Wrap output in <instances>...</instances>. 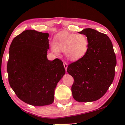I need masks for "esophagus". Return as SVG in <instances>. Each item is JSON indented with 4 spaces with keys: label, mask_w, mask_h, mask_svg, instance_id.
Wrapping results in <instances>:
<instances>
[{
    "label": "esophagus",
    "mask_w": 125,
    "mask_h": 125,
    "mask_svg": "<svg viewBox=\"0 0 125 125\" xmlns=\"http://www.w3.org/2000/svg\"><path fill=\"white\" fill-rule=\"evenodd\" d=\"M63 65H64L65 70L67 71V68H68V64H67V63L65 62H64V63H63Z\"/></svg>",
    "instance_id": "1"
}]
</instances>
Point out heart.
I'll return each mask as SVG.
<instances>
[{
	"label": "heart",
	"instance_id": "heart-1",
	"mask_svg": "<svg viewBox=\"0 0 125 125\" xmlns=\"http://www.w3.org/2000/svg\"><path fill=\"white\" fill-rule=\"evenodd\" d=\"M89 41L83 34H74L63 31L55 36L52 50L58 53L60 51L64 52L67 58L76 62L83 58L87 53Z\"/></svg>",
	"mask_w": 125,
	"mask_h": 125
}]
</instances>
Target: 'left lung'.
<instances>
[{"mask_svg":"<svg viewBox=\"0 0 125 125\" xmlns=\"http://www.w3.org/2000/svg\"><path fill=\"white\" fill-rule=\"evenodd\" d=\"M78 33L87 37L88 51L83 58L68 65L67 72L74 80L71 89L73 98L78 102H92L103 96L113 83L116 56L106 35L92 29Z\"/></svg>","mask_w":125,"mask_h":125,"instance_id":"1","label":"left lung"}]
</instances>
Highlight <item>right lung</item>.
<instances>
[{"label":"right lung","mask_w":125,"mask_h":125,"mask_svg":"<svg viewBox=\"0 0 125 125\" xmlns=\"http://www.w3.org/2000/svg\"><path fill=\"white\" fill-rule=\"evenodd\" d=\"M48 36L27 30L14 38L9 48L10 85L21 100L33 106L52 104L55 89L65 73L61 60L47 59Z\"/></svg>","instance_id":"1"}]
</instances>
